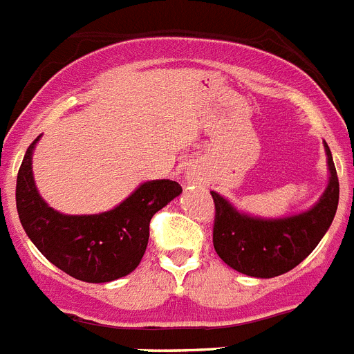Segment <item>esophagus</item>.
<instances>
[{
	"mask_svg": "<svg viewBox=\"0 0 354 354\" xmlns=\"http://www.w3.org/2000/svg\"><path fill=\"white\" fill-rule=\"evenodd\" d=\"M193 177H195V175L189 174V171H187V174H186V179H187V180H193Z\"/></svg>",
	"mask_w": 354,
	"mask_h": 354,
	"instance_id": "1",
	"label": "esophagus"
}]
</instances>
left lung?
<instances>
[{
    "mask_svg": "<svg viewBox=\"0 0 354 354\" xmlns=\"http://www.w3.org/2000/svg\"><path fill=\"white\" fill-rule=\"evenodd\" d=\"M324 143L328 184L323 195L306 211L283 218H259L211 192L216 216L212 243L221 261L232 270L255 278L283 274L305 261L328 232L339 205V177Z\"/></svg>",
    "mask_w": 354,
    "mask_h": 354,
    "instance_id": "left-lung-1",
    "label": "left lung"
}]
</instances>
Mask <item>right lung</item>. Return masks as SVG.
Masks as SVG:
<instances>
[{
  "label": "right lung",
  "instance_id": "obj_1",
  "mask_svg": "<svg viewBox=\"0 0 354 354\" xmlns=\"http://www.w3.org/2000/svg\"><path fill=\"white\" fill-rule=\"evenodd\" d=\"M39 140L28 147L15 186L19 220L31 243L51 264L81 282H113L136 270L149 243L152 216L183 187L170 179L147 180L109 211L64 214L49 207L37 189L31 162Z\"/></svg>",
  "mask_w": 354,
  "mask_h": 354
}]
</instances>
